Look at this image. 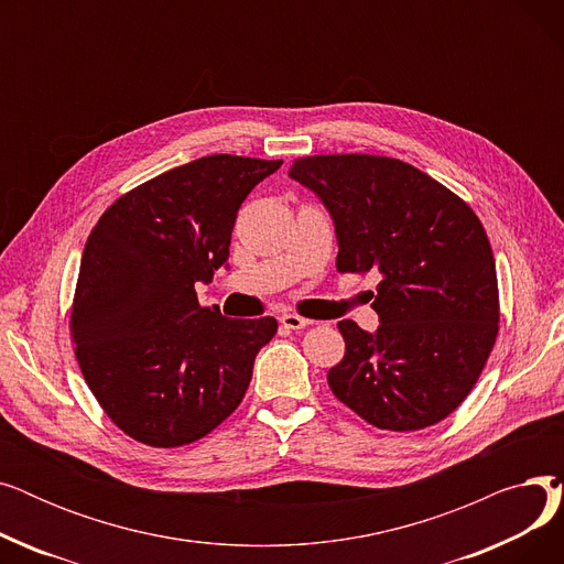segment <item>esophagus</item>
<instances>
[{"label": "esophagus", "mask_w": 564, "mask_h": 564, "mask_svg": "<svg viewBox=\"0 0 564 564\" xmlns=\"http://www.w3.org/2000/svg\"><path fill=\"white\" fill-rule=\"evenodd\" d=\"M279 322L283 324L285 329H292V332L306 329L308 324H311V319H306V317H302V315H297V313H283V315L279 317Z\"/></svg>", "instance_id": "obj_1"}]
</instances>
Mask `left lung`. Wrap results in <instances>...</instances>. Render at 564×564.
I'll return each instance as SVG.
<instances>
[{"label": "left lung", "mask_w": 564, "mask_h": 564, "mask_svg": "<svg viewBox=\"0 0 564 564\" xmlns=\"http://www.w3.org/2000/svg\"><path fill=\"white\" fill-rule=\"evenodd\" d=\"M290 177L329 207L340 274L381 276L379 329L338 322L345 357L329 389L391 432L430 427L466 400L498 336V279L470 205L421 169L381 155H311Z\"/></svg>", "instance_id": "obj_1"}]
</instances>
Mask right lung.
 I'll use <instances>...</instances> for the list:
<instances>
[{"label":"right lung","mask_w":564,"mask_h":564,"mask_svg":"<svg viewBox=\"0 0 564 564\" xmlns=\"http://www.w3.org/2000/svg\"><path fill=\"white\" fill-rule=\"evenodd\" d=\"M283 160L207 155L113 200L88 235L70 308L84 381L109 421L153 448L187 446L240 406L274 317L200 306L242 200Z\"/></svg>","instance_id":"1"}]
</instances>
